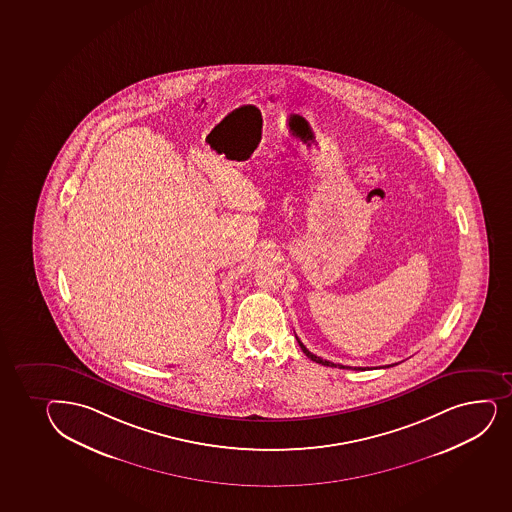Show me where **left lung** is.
Listing matches in <instances>:
<instances>
[{
  "mask_svg": "<svg viewBox=\"0 0 512 512\" xmlns=\"http://www.w3.org/2000/svg\"><path fill=\"white\" fill-rule=\"evenodd\" d=\"M297 338V336H296ZM297 343H299V347H301V350H303L304 353H306V357L311 358L313 362L321 363V365H326V367H338V369H352V370H365L369 369V367H347V365H341V363H333L330 362V360H323L321 357H316L314 353L309 352L308 348L304 347L303 343H301V340L297 338ZM387 367H391V365H387Z\"/></svg>",
  "mask_w": 512,
  "mask_h": 512,
  "instance_id": "left-lung-1",
  "label": "left lung"
}]
</instances>
